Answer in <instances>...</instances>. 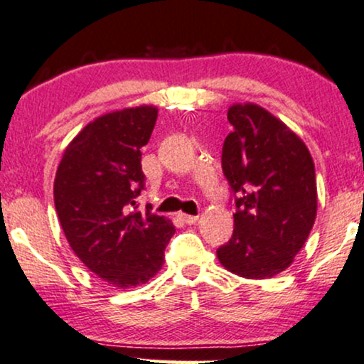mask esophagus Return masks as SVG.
<instances>
[{"label":"esophagus","instance_id":"34e87169","mask_svg":"<svg viewBox=\"0 0 364 364\" xmlns=\"http://www.w3.org/2000/svg\"><path fill=\"white\" fill-rule=\"evenodd\" d=\"M181 219L186 224H196L199 221V216H191V214H181Z\"/></svg>","mask_w":364,"mask_h":364}]
</instances>
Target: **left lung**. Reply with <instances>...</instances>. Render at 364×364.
<instances>
[{
  "label": "left lung",
  "mask_w": 364,
  "mask_h": 364,
  "mask_svg": "<svg viewBox=\"0 0 364 364\" xmlns=\"http://www.w3.org/2000/svg\"><path fill=\"white\" fill-rule=\"evenodd\" d=\"M223 145V172L235 192V230L218 250L235 275L263 280L290 267L317 214L316 168L306 143L264 107L236 102Z\"/></svg>",
  "instance_id": "left-lung-1"
}]
</instances>
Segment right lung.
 <instances>
[{"label": "right lung", "mask_w": 364, "mask_h": 364, "mask_svg": "<svg viewBox=\"0 0 364 364\" xmlns=\"http://www.w3.org/2000/svg\"><path fill=\"white\" fill-rule=\"evenodd\" d=\"M156 116V106L141 105L91 121L67 145L53 182V203L70 248L118 289L155 277L175 232L170 219L148 209L140 213L134 200L145 187L140 150Z\"/></svg>", "instance_id": "obj_1"}]
</instances>
